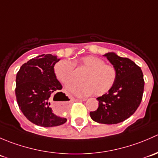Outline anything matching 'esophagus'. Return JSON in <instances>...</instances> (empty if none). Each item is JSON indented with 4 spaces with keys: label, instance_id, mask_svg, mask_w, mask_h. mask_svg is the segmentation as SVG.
Wrapping results in <instances>:
<instances>
[{
    "label": "esophagus",
    "instance_id": "34e87169",
    "mask_svg": "<svg viewBox=\"0 0 158 158\" xmlns=\"http://www.w3.org/2000/svg\"><path fill=\"white\" fill-rule=\"evenodd\" d=\"M80 100H82V101H86V98H82V99H80Z\"/></svg>",
    "mask_w": 158,
    "mask_h": 158
}]
</instances>
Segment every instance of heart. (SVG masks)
<instances>
[{"mask_svg":"<svg viewBox=\"0 0 158 158\" xmlns=\"http://www.w3.org/2000/svg\"><path fill=\"white\" fill-rule=\"evenodd\" d=\"M75 66L85 73L81 79L82 83L73 84L67 89L78 96L92 93L96 96L104 95L112 88L117 79L115 67L94 56L80 57L74 63L68 60H60L54 66L56 77L64 85L71 83L75 79Z\"/></svg>","mask_w":158,"mask_h":158,"instance_id":"b5f03b06","label":"heart"}]
</instances>
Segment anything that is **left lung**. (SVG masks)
Returning <instances> with one entry per match:
<instances>
[{
    "label": "left lung",
    "mask_w": 158,
    "mask_h": 158,
    "mask_svg": "<svg viewBox=\"0 0 158 158\" xmlns=\"http://www.w3.org/2000/svg\"><path fill=\"white\" fill-rule=\"evenodd\" d=\"M115 67L117 79L107 93L98 97V108L89 114L94 122L118 124L135 113L142 100L144 81L141 68L128 58L111 52L103 55Z\"/></svg>",
    "instance_id": "left-lung-1"
}]
</instances>
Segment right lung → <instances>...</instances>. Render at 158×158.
Returning <instances> with one entry per match:
<instances>
[{
	"label": "right lung",
	"mask_w": 158,
	"mask_h": 158,
	"mask_svg": "<svg viewBox=\"0 0 158 158\" xmlns=\"http://www.w3.org/2000/svg\"><path fill=\"white\" fill-rule=\"evenodd\" d=\"M60 60L52 54L38 56L22 65L16 76L15 94L19 108L30 122L39 126H59L66 122L65 118L56 115L50 107L54 94L66 96L58 92L63 86L54 73V66Z\"/></svg>",
	"instance_id": "1"
}]
</instances>
